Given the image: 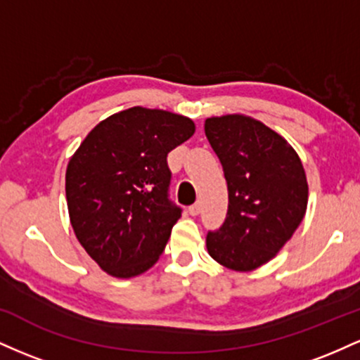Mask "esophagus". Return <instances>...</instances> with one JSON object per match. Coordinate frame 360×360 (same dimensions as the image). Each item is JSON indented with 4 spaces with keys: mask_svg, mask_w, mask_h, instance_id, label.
Here are the masks:
<instances>
[{
    "mask_svg": "<svg viewBox=\"0 0 360 360\" xmlns=\"http://www.w3.org/2000/svg\"><path fill=\"white\" fill-rule=\"evenodd\" d=\"M188 212H189V214H193V217H196V214H200V212H201V203H200V201H198V203H194V205L189 206Z\"/></svg>",
    "mask_w": 360,
    "mask_h": 360,
    "instance_id": "esophagus-1",
    "label": "esophagus"
}]
</instances>
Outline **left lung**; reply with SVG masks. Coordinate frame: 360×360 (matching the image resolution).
<instances>
[{
  "mask_svg": "<svg viewBox=\"0 0 360 360\" xmlns=\"http://www.w3.org/2000/svg\"><path fill=\"white\" fill-rule=\"evenodd\" d=\"M205 134L229 186L223 225L206 235L208 254L232 271L269 262L307 213L308 183L289 143L245 115L206 118Z\"/></svg>",
  "mask_w": 360,
  "mask_h": 360,
  "instance_id": "obj_1",
  "label": "left lung"
}]
</instances>
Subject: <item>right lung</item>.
Segmentation results:
<instances>
[{"label": "right lung", "mask_w": 360, "mask_h": 360, "mask_svg": "<svg viewBox=\"0 0 360 360\" xmlns=\"http://www.w3.org/2000/svg\"><path fill=\"white\" fill-rule=\"evenodd\" d=\"M194 130L183 115L134 106L98 123L69 160L74 233L110 276L134 278L159 260L183 212L169 200L167 154Z\"/></svg>", "instance_id": "right-lung-1"}]
</instances>
